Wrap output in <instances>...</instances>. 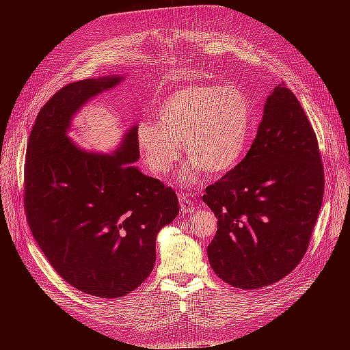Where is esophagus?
I'll list each match as a JSON object with an SVG mask.
<instances>
[{
	"label": "esophagus",
	"instance_id": "1",
	"mask_svg": "<svg viewBox=\"0 0 350 350\" xmlns=\"http://www.w3.org/2000/svg\"><path fill=\"white\" fill-rule=\"evenodd\" d=\"M178 201H180V208L183 213H193L196 210L193 200L190 198L189 193H180L178 196Z\"/></svg>",
	"mask_w": 350,
	"mask_h": 350
}]
</instances>
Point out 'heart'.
Segmentation results:
<instances>
[{
  "instance_id": "1",
  "label": "heart",
  "mask_w": 350,
  "mask_h": 350,
  "mask_svg": "<svg viewBox=\"0 0 350 350\" xmlns=\"http://www.w3.org/2000/svg\"><path fill=\"white\" fill-rule=\"evenodd\" d=\"M251 103L234 86L194 83L174 90L156 110L154 122L137 126V146L154 174L167 173L181 156L191 167L183 178L191 183L198 170L219 176L243 157L251 126Z\"/></svg>"
}]
</instances>
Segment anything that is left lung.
Segmentation results:
<instances>
[{
  "instance_id": "8db88e82",
  "label": "left lung",
  "mask_w": 350,
  "mask_h": 350,
  "mask_svg": "<svg viewBox=\"0 0 350 350\" xmlns=\"http://www.w3.org/2000/svg\"><path fill=\"white\" fill-rule=\"evenodd\" d=\"M323 191L317 133L282 82L267 99L245 157L206 187L203 201L218 218L207 248L214 272L243 289L286 277L309 247Z\"/></svg>"
}]
</instances>
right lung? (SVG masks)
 <instances>
[{"mask_svg":"<svg viewBox=\"0 0 350 350\" xmlns=\"http://www.w3.org/2000/svg\"><path fill=\"white\" fill-rule=\"evenodd\" d=\"M119 77L68 83L41 107L27 144L24 208L49 264L73 288L98 298H119L149 277L156 235L178 214L174 190L144 176L137 127L119 153L79 150L66 137L73 113Z\"/></svg>","mask_w":350,"mask_h":350,"instance_id":"1","label":"right lung"}]
</instances>
